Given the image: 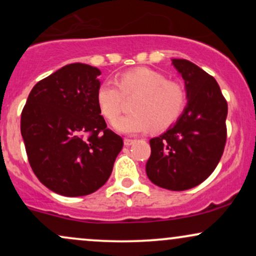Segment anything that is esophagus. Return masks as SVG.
Returning <instances> with one entry per match:
<instances>
[{
    "mask_svg": "<svg viewBox=\"0 0 256 256\" xmlns=\"http://www.w3.org/2000/svg\"><path fill=\"white\" fill-rule=\"evenodd\" d=\"M134 142H136V140H130V138H125V140H124V144L128 146H132Z\"/></svg>",
    "mask_w": 256,
    "mask_h": 256,
    "instance_id": "obj_1",
    "label": "esophagus"
}]
</instances>
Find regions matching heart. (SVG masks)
Masks as SVG:
<instances>
[{
  "instance_id": "b5f03b06",
  "label": "heart",
  "mask_w": 256,
  "mask_h": 256,
  "mask_svg": "<svg viewBox=\"0 0 256 256\" xmlns=\"http://www.w3.org/2000/svg\"><path fill=\"white\" fill-rule=\"evenodd\" d=\"M140 94L132 104L134 114L122 116L113 126L122 134H144L155 128L167 130L177 122L186 107L188 94L177 82L168 80L162 73L138 67L107 79L98 86L96 100L100 110L110 122L118 118L124 95Z\"/></svg>"
}]
</instances>
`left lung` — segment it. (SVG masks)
<instances>
[{
    "label": "left lung",
    "mask_w": 256,
    "mask_h": 256,
    "mask_svg": "<svg viewBox=\"0 0 256 256\" xmlns=\"http://www.w3.org/2000/svg\"><path fill=\"white\" fill-rule=\"evenodd\" d=\"M172 64L184 79L188 104L174 125L149 140L146 172L158 186L183 192L206 180L222 158L228 102L216 79L195 64L172 58Z\"/></svg>",
    "instance_id": "8db88e82"
}]
</instances>
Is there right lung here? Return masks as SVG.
<instances>
[{
  "label": "right lung",
  "mask_w": 256,
  "mask_h": 256,
  "mask_svg": "<svg viewBox=\"0 0 256 256\" xmlns=\"http://www.w3.org/2000/svg\"><path fill=\"white\" fill-rule=\"evenodd\" d=\"M100 74L90 64H66L32 88L22 110L20 130L32 171L58 195L98 190L122 149L98 104Z\"/></svg>",
  "instance_id": "add662e5"
}]
</instances>
